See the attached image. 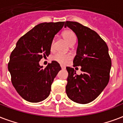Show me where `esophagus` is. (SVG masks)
Segmentation results:
<instances>
[{"label":"esophagus","instance_id":"obj_1","mask_svg":"<svg viewBox=\"0 0 123 123\" xmlns=\"http://www.w3.org/2000/svg\"><path fill=\"white\" fill-rule=\"evenodd\" d=\"M61 68H62V69H65V67L63 66V65H61Z\"/></svg>","mask_w":123,"mask_h":123}]
</instances>
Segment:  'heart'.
<instances>
[{"label":"heart","instance_id":"b5f03b06","mask_svg":"<svg viewBox=\"0 0 123 123\" xmlns=\"http://www.w3.org/2000/svg\"><path fill=\"white\" fill-rule=\"evenodd\" d=\"M62 37L63 38L66 40V42L68 44L71 45L72 44H74L76 42V37L74 33L70 30H66L64 32H63ZM53 42L51 43V49H53ZM72 58V55L70 54H62V53H56L55 55H53L52 57L54 61H56L60 64H66L71 60Z\"/></svg>","mask_w":123,"mask_h":123}]
</instances>
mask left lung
Wrapping results in <instances>:
<instances>
[{
  "label": "left lung",
  "mask_w": 123,
  "mask_h": 123,
  "mask_svg": "<svg viewBox=\"0 0 123 123\" xmlns=\"http://www.w3.org/2000/svg\"><path fill=\"white\" fill-rule=\"evenodd\" d=\"M66 27L78 37V45L73 66H81L83 72L78 75L74 68L67 67V95L74 102L86 104L98 98L110 80L112 62L108 46L96 31L80 23L66 21Z\"/></svg>",
  "instance_id": "obj_1"
}]
</instances>
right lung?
I'll return each instance as SVG.
<instances>
[{
	"label": "right lung",
	"mask_w": 123,
	"mask_h": 123,
	"mask_svg": "<svg viewBox=\"0 0 123 123\" xmlns=\"http://www.w3.org/2000/svg\"><path fill=\"white\" fill-rule=\"evenodd\" d=\"M64 23L39 24L19 39L11 52L8 63L11 83L19 95L29 102H40L49 96L53 80L61 70L56 61L45 68L39 62L50 55L54 37Z\"/></svg>",
	"instance_id": "obj_1"
}]
</instances>
